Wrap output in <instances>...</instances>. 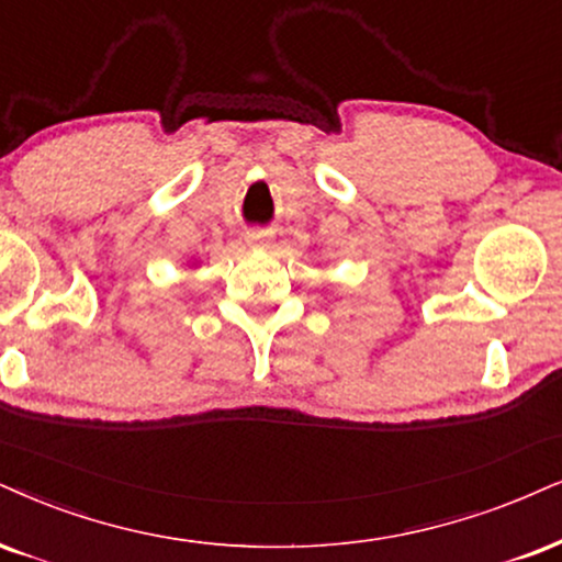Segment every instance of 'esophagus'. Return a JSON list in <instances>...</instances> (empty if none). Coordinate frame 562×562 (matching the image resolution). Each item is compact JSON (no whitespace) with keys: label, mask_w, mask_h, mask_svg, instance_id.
<instances>
[{"label":"esophagus","mask_w":562,"mask_h":562,"mask_svg":"<svg viewBox=\"0 0 562 562\" xmlns=\"http://www.w3.org/2000/svg\"><path fill=\"white\" fill-rule=\"evenodd\" d=\"M245 239L249 247L266 249L270 245V239H273V232H268V228H249V232L245 234Z\"/></svg>","instance_id":"1"}]
</instances>
